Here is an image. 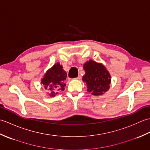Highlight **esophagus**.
<instances>
[{"label": "esophagus", "mask_w": 150, "mask_h": 150, "mask_svg": "<svg viewBox=\"0 0 150 150\" xmlns=\"http://www.w3.org/2000/svg\"><path fill=\"white\" fill-rule=\"evenodd\" d=\"M81 78V76H80V75H79L77 78H75V79H76V80H80Z\"/></svg>", "instance_id": "1"}]
</instances>
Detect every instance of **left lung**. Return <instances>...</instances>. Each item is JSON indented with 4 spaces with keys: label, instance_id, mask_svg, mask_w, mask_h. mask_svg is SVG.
<instances>
[{
    "label": "left lung",
    "instance_id": "left-lung-1",
    "mask_svg": "<svg viewBox=\"0 0 150 150\" xmlns=\"http://www.w3.org/2000/svg\"><path fill=\"white\" fill-rule=\"evenodd\" d=\"M85 75L82 81L87 85V91L93 95H101L109 90L111 82L110 73L102 63L89 60L83 64Z\"/></svg>",
    "mask_w": 150,
    "mask_h": 150
}]
</instances>
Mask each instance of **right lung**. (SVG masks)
<instances>
[{"mask_svg": "<svg viewBox=\"0 0 150 150\" xmlns=\"http://www.w3.org/2000/svg\"><path fill=\"white\" fill-rule=\"evenodd\" d=\"M66 77L67 73L63 69L62 66L57 62L44 73L41 79L40 84H42L45 90L48 91L49 96L53 97L59 91L64 90Z\"/></svg>", "mask_w": 150, "mask_h": 150, "instance_id": "1", "label": "right lung"}]
</instances>
